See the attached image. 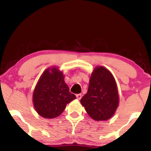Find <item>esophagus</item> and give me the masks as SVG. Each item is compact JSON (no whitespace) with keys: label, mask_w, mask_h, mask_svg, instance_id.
I'll return each mask as SVG.
<instances>
[{"label":"esophagus","mask_w":151,"mask_h":151,"mask_svg":"<svg viewBox=\"0 0 151 151\" xmlns=\"http://www.w3.org/2000/svg\"><path fill=\"white\" fill-rule=\"evenodd\" d=\"M76 97H77V99H78V100H80L81 98H82V94H76Z\"/></svg>","instance_id":"1"}]
</instances>
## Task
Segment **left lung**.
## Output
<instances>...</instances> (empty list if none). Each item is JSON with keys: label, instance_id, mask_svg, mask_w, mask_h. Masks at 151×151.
Here are the masks:
<instances>
[{"label": "left lung", "instance_id": "left-lung-1", "mask_svg": "<svg viewBox=\"0 0 151 151\" xmlns=\"http://www.w3.org/2000/svg\"><path fill=\"white\" fill-rule=\"evenodd\" d=\"M119 102L117 83L105 67L96 66L90 78L87 93L80 103L92 119L105 121L112 117Z\"/></svg>", "mask_w": 151, "mask_h": 151}]
</instances>
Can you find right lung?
<instances>
[{
	"label": "right lung",
	"mask_w": 151,
	"mask_h": 151,
	"mask_svg": "<svg viewBox=\"0 0 151 151\" xmlns=\"http://www.w3.org/2000/svg\"><path fill=\"white\" fill-rule=\"evenodd\" d=\"M63 71L57 67L46 69L37 82L33 92L34 109L39 115L52 119L63 112L68 104L76 99L64 81Z\"/></svg>",
	"instance_id": "1"
}]
</instances>
